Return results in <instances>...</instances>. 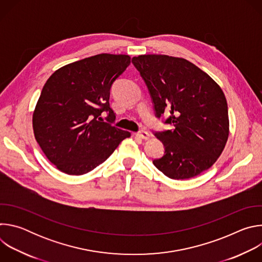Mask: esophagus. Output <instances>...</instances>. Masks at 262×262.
Masks as SVG:
<instances>
[{"instance_id": "34e87169", "label": "esophagus", "mask_w": 262, "mask_h": 262, "mask_svg": "<svg viewBox=\"0 0 262 262\" xmlns=\"http://www.w3.org/2000/svg\"><path fill=\"white\" fill-rule=\"evenodd\" d=\"M136 136H137L138 138H140V139H143V140L149 139V133L146 132V130H141V132H139V133H137Z\"/></svg>"}]
</instances>
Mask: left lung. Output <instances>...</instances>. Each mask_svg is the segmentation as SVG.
Masks as SVG:
<instances>
[{"instance_id": "left-lung-1", "label": "left lung", "mask_w": 262, "mask_h": 262, "mask_svg": "<svg viewBox=\"0 0 262 262\" xmlns=\"http://www.w3.org/2000/svg\"><path fill=\"white\" fill-rule=\"evenodd\" d=\"M152 98L156 116L169 114L172 129L156 133L165 146L154 165L172 179H189L209 169L229 136L227 100L221 87L190 61L167 55L132 59Z\"/></svg>"}]
</instances>
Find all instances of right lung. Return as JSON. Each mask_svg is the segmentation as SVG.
<instances>
[{"label": "right lung", "mask_w": 262, "mask_h": 262, "mask_svg": "<svg viewBox=\"0 0 262 262\" xmlns=\"http://www.w3.org/2000/svg\"><path fill=\"white\" fill-rule=\"evenodd\" d=\"M130 64L128 55L99 54L56 70L33 113L34 136L49 161L69 175L103 163L130 133L111 124L110 90ZM106 111L107 122L100 117Z\"/></svg>", "instance_id": "add662e5"}]
</instances>
